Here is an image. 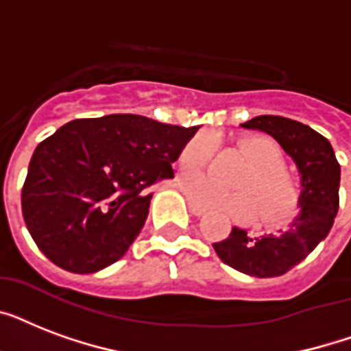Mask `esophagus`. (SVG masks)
<instances>
[{"label":"esophagus","instance_id":"esophagus-1","mask_svg":"<svg viewBox=\"0 0 351 351\" xmlns=\"http://www.w3.org/2000/svg\"><path fill=\"white\" fill-rule=\"evenodd\" d=\"M189 211H191V213L195 215V217H202V215H206V211H204V209L197 208V206H195V204H193V202H189Z\"/></svg>","mask_w":351,"mask_h":351}]
</instances>
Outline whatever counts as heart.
<instances>
[{
  "mask_svg": "<svg viewBox=\"0 0 351 351\" xmlns=\"http://www.w3.org/2000/svg\"><path fill=\"white\" fill-rule=\"evenodd\" d=\"M217 149L211 132L195 134L180 153L182 169L200 171L209 164ZM240 153L250 162L237 180L240 191H222L208 176H184L182 191L198 208L230 213L237 219H247L255 209V219L264 226L288 222L299 206V186L288 171L286 154L275 140L267 136H250L240 140Z\"/></svg>",
  "mask_w": 351,
  "mask_h": 351,
  "instance_id": "b5f03b06",
  "label": "heart"
}]
</instances>
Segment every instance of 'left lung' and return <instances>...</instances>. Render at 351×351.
<instances>
[{
  "instance_id": "obj_1",
  "label": "left lung",
  "mask_w": 351,
  "mask_h": 351,
  "mask_svg": "<svg viewBox=\"0 0 351 351\" xmlns=\"http://www.w3.org/2000/svg\"><path fill=\"white\" fill-rule=\"evenodd\" d=\"M244 129L267 132L293 158L300 173V211L288 228L253 237L233 228L228 239L215 242L220 261L251 277H280L302 262L326 239L339 209V165L332 143L310 125L284 117H255Z\"/></svg>"
}]
</instances>
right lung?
<instances>
[{"label": "right lung", "instance_id": "add662e5", "mask_svg": "<svg viewBox=\"0 0 351 351\" xmlns=\"http://www.w3.org/2000/svg\"><path fill=\"white\" fill-rule=\"evenodd\" d=\"M198 127L140 114L82 118L36 147L21 211L40 251L71 273H96L125 255L142 231L153 193L175 176Z\"/></svg>", "mask_w": 351, "mask_h": 351}]
</instances>
